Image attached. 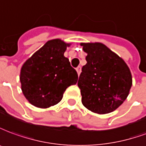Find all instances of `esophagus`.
Wrapping results in <instances>:
<instances>
[{
    "mask_svg": "<svg viewBox=\"0 0 146 146\" xmlns=\"http://www.w3.org/2000/svg\"><path fill=\"white\" fill-rule=\"evenodd\" d=\"M76 71H77V73H78V75H80V73H81V67L80 66H78V68H76Z\"/></svg>",
    "mask_w": 146,
    "mask_h": 146,
    "instance_id": "esophagus-1",
    "label": "esophagus"
}]
</instances>
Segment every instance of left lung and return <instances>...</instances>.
Returning <instances> with one entry per match:
<instances>
[{"instance_id": "obj_1", "label": "left lung", "mask_w": 146, "mask_h": 146, "mask_svg": "<svg viewBox=\"0 0 146 146\" xmlns=\"http://www.w3.org/2000/svg\"><path fill=\"white\" fill-rule=\"evenodd\" d=\"M87 53L86 64L78 81L82 103L98 114H106L119 108L127 99L132 76L124 60L102 43H81Z\"/></svg>"}]
</instances>
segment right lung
Here are the masks:
<instances>
[{"instance_id": "1", "label": "right lung", "mask_w": 146, "mask_h": 146, "mask_svg": "<svg viewBox=\"0 0 146 146\" xmlns=\"http://www.w3.org/2000/svg\"><path fill=\"white\" fill-rule=\"evenodd\" d=\"M69 45L60 39L48 41L23 65L22 91L35 107L46 108L58 104L66 89L76 84L78 74L64 56Z\"/></svg>"}]
</instances>
